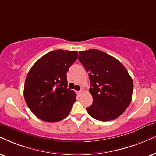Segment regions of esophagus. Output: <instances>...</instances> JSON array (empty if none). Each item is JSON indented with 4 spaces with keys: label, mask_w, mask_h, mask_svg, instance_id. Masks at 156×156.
Masks as SVG:
<instances>
[{
    "label": "esophagus",
    "mask_w": 156,
    "mask_h": 156,
    "mask_svg": "<svg viewBox=\"0 0 156 156\" xmlns=\"http://www.w3.org/2000/svg\"><path fill=\"white\" fill-rule=\"evenodd\" d=\"M82 93V90H78V91H76V94H78V96H80V94H81Z\"/></svg>",
    "instance_id": "1"
}]
</instances>
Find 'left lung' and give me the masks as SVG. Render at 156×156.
Segmentation results:
<instances>
[{"mask_svg": "<svg viewBox=\"0 0 156 156\" xmlns=\"http://www.w3.org/2000/svg\"><path fill=\"white\" fill-rule=\"evenodd\" d=\"M78 60L89 76L93 104L86 108L90 117L99 121L114 119L132 101L133 79L119 60L98 50L79 52Z\"/></svg>", "mask_w": 156, "mask_h": 156, "instance_id": "left-lung-1", "label": "left lung"}]
</instances>
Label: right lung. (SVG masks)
<instances>
[{
  "label": "right lung",
  "mask_w": 156,
  "mask_h": 156,
  "mask_svg": "<svg viewBox=\"0 0 156 156\" xmlns=\"http://www.w3.org/2000/svg\"><path fill=\"white\" fill-rule=\"evenodd\" d=\"M77 58V51L57 50L47 53L31 67L25 80L23 96L37 117L56 122L70 113L76 94L67 88V72Z\"/></svg>",
  "instance_id": "obj_1"
}]
</instances>
